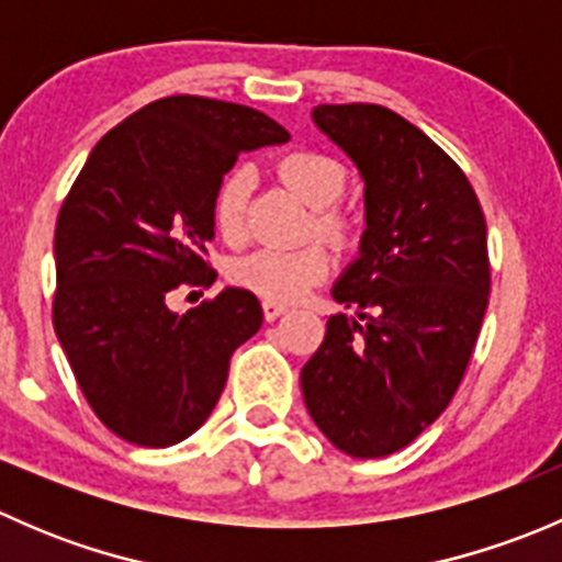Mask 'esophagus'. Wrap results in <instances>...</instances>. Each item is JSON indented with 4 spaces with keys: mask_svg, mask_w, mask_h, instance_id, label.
Instances as JSON below:
<instances>
[{
    "mask_svg": "<svg viewBox=\"0 0 562 562\" xmlns=\"http://www.w3.org/2000/svg\"><path fill=\"white\" fill-rule=\"evenodd\" d=\"M285 313H288L285 304H280V302H263V315H266V321H277V317L285 315Z\"/></svg>",
    "mask_w": 562,
    "mask_h": 562,
    "instance_id": "34e87169",
    "label": "esophagus"
}]
</instances>
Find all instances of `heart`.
<instances>
[{
	"mask_svg": "<svg viewBox=\"0 0 562 562\" xmlns=\"http://www.w3.org/2000/svg\"><path fill=\"white\" fill-rule=\"evenodd\" d=\"M277 171L293 187L299 198L315 209V231L331 241H345L350 223L331 209L342 198L348 173L334 157L323 151L299 149L277 162ZM252 190V168L234 166L220 179L212 198V220L228 241L241 239L247 223V201ZM331 271V252L323 245L299 249L263 247L241 255L231 263V282L241 291L255 293L263 302H296L310 288L323 282Z\"/></svg>",
	"mask_w": 562,
	"mask_h": 562,
	"instance_id": "heart-1",
	"label": "heart"
}]
</instances>
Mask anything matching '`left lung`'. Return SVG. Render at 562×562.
<instances>
[{"label":"left lung","mask_w":562,"mask_h":562,"mask_svg":"<svg viewBox=\"0 0 562 562\" xmlns=\"http://www.w3.org/2000/svg\"><path fill=\"white\" fill-rule=\"evenodd\" d=\"M313 119L364 179L367 231L331 291L359 317H328L302 394L339 451L389 457L449 407L470 364L490 302L484 212L462 168L400 113L348 103Z\"/></svg>","instance_id":"left-lung-1"}]
</instances>
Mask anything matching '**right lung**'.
Returning a JSON list of instances; mask_svg holds the SVG:
<instances>
[{"instance_id": "right-lung-1", "label": "right lung", "mask_w": 562, "mask_h": 562, "mask_svg": "<svg viewBox=\"0 0 562 562\" xmlns=\"http://www.w3.org/2000/svg\"><path fill=\"white\" fill-rule=\"evenodd\" d=\"M288 138L255 108L173 94L105 133L72 181L56 217L54 328L92 411L127 443L190 438L263 323L241 288L184 315L168 296L217 277L212 198L239 151Z\"/></svg>"}]
</instances>
